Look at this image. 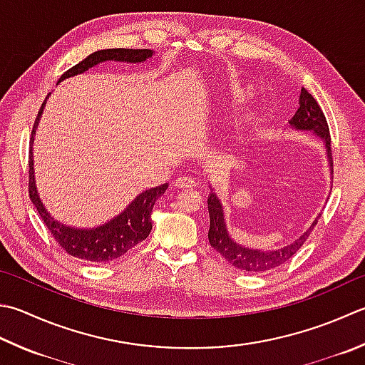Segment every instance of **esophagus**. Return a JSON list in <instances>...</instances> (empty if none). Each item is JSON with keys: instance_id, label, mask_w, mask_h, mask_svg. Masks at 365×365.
<instances>
[{"instance_id": "1", "label": "esophagus", "mask_w": 365, "mask_h": 365, "mask_svg": "<svg viewBox=\"0 0 365 365\" xmlns=\"http://www.w3.org/2000/svg\"><path fill=\"white\" fill-rule=\"evenodd\" d=\"M196 185L197 182L191 175H182L175 180V187L178 188H191V187H196Z\"/></svg>"}]
</instances>
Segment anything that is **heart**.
<instances>
[{"instance_id":"1","label":"heart","mask_w":365,"mask_h":365,"mask_svg":"<svg viewBox=\"0 0 365 365\" xmlns=\"http://www.w3.org/2000/svg\"><path fill=\"white\" fill-rule=\"evenodd\" d=\"M242 96H245V93H242Z\"/></svg>"}]
</instances>
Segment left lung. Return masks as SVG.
<instances>
[{
    "label": "left lung",
    "instance_id": "8db88e82",
    "mask_svg": "<svg viewBox=\"0 0 365 365\" xmlns=\"http://www.w3.org/2000/svg\"><path fill=\"white\" fill-rule=\"evenodd\" d=\"M291 128L297 131H312L315 133L318 139L323 140L326 147L327 160L332 168V150H331V134L329 126L323 110L318 106L309 91L305 88L301 90V96H299V109L296 110L294 117L289 120ZM332 174V169H331ZM207 205H209V215H210V230H209V242L210 245L217 250V252L223 256V258L248 274H259L266 272V270L275 269L282 266L283 262L289 261L294 256L299 248L304 245V242L309 237L313 226L317 225V220L313 221L312 226L304 234L288 244L287 247L277 248V250H258V248H247L244 245L237 244L231 239L230 232H227L223 205H221L220 199L215 192H210L209 199H207Z\"/></svg>",
    "mask_w": 365,
    "mask_h": 365
}]
</instances>
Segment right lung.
<instances>
[{
	"mask_svg": "<svg viewBox=\"0 0 365 365\" xmlns=\"http://www.w3.org/2000/svg\"><path fill=\"white\" fill-rule=\"evenodd\" d=\"M153 50L150 48H104L98 50V52L88 55L87 58L82 60L76 66L68 69L60 81H64L68 77H74L77 74H82L90 68L96 66L99 63L104 61H121V63H144L145 60L152 58ZM48 98V95H47ZM47 98L42 103L41 109L36 117L33 131H31V144L34 140V133L38 128L41 113L44 110V106L47 103ZM28 166H30V183H28V192H30V199L36 210L41 215L44 225L48 227L50 234L53 239L58 242V245L66 252L68 255L74 256V258L91 261V262H109L123 256L128 250H131L142 240L148 237L150 231H152V210L156 202V199L164 195L169 185L164 183L156 188H150L139 196H135L134 201L126 207V209L120 213V215L113 217L107 223L96 226V227H73L60 223L58 220L52 218V215L47 212V209L42 204L41 197L36 190V180H34V169H33V145H30V156H28Z\"/></svg>",
	"mask_w": 365,
	"mask_h": 365,
	"instance_id": "obj_1",
	"label": "right lung"
}]
</instances>
